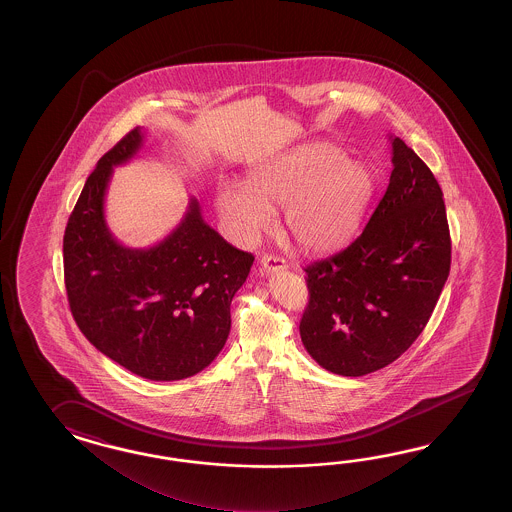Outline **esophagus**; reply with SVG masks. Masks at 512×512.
Wrapping results in <instances>:
<instances>
[{
  "label": "esophagus",
  "mask_w": 512,
  "mask_h": 512,
  "mask_svg": "<svg viewBox=\"0 0 512 512\" xmlns=\"http://www.w3.org/2000/svg\"><path fill=\"white\" fill-rule=\"evenodd\" d=\"M287 269V261L280 258V256H272V254H265L261 256L260 271L265 272L283 271Z\"/></svg>",
  "instance_id": "esophagus-1"
}]
</instances>
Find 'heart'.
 Returning <instances> with one entry per match:
<instances>
[{"mask_svg": "<svg viewBox=\"0 0 512 512\" xmlns=\"http://www.w3.org/2000/svg\"><path fill=\"white\" fill-rule=\"evenodd\" d=\"M375 190L368 164L346 159L329 142H309L261 164L249 186L221 183L218 207L241 240L252 241L272 225L269 208H283V223L298 249L338 251L353 238Z\"/></svg>", "mask_w": 512, "mask_h": 512, "instance_id": "b5f03b06", "label": "heart"}]
</instances>
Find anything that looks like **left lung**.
I'll return each mask as SVG.
<instances>
[{"label": "left lung", "mask_w": 512, "mask_h": 512, "mask_svg": "<svg viewBox=\"0 0 512 512\" xmlns=\"http://www.w3.org/2000/svg\"><path fill=\"white\" fill-rule=\"evenodd\" d=\"M393 170L366 229L307 272L300 322L307 353L324 370L362 377L399 359L425 329L450 272L441 186L399 137Z\"/></svg>", "instance_id": "1"}]
</instances>
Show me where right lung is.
<instances>
[{
    "label": "right lung",
    "mask_w": 512,
    "mask_h": 512,
    "mask_svg": "<svg viewBox=\"0 0 512 512\" xmlns=\"http://www.w3.org/2000/svg\"><path fill=\"white\" fill-rule=\"evenodd\" d=\"M131 130L87 177L64 234V278L84 337L120 366L150 381H181L205 370L230 333V302L254 256L205 223L196 197L163 241L131 249L104 216L113 168L142 148Z\"/></svg>",
    "instance_id": "right-lung-1"
}]
</instances>
